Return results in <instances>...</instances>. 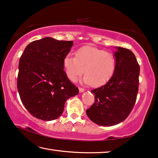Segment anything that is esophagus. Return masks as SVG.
<instances>
[{
  "mask_svg": "<svg viewBox=\"0 0 158 158\" xmlns=\"http://www.w3.org/2000/svg\"><path fill=\"white\" fill-rule=\"evenodd\" d=\"M85 91V90L83 88H79V92L80 93H83Z\"/></svg>",
  "mask_w": 158,
  "mask_h": 158,
  "instance_id": "1",
  "label": "esophagus"
}]
</instances>
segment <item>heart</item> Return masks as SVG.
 Returning <instances> with one entry per match:
<instances>
[{"instance_id": "1", "label": "heart", "mask_w": 158, "mask_h": 158, "mask_svg": "<svg viewBox=\"0 0 158 158\" xmlns=\"http://www.w3.org/2000/svg\"><path fill=\"white\" fill-rule=\"evenodd\" d=\"M63 68L70 81L75 82L83 73L81 81L94 88L103 85L115 72V59L113 54L93 46H84L68 54L63 59Z\"/></svg>"}]
</instances>
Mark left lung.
<instances>
[{"instance_id": "obj_1", "label": "left lung", "mask_w": 158, "mask_h": 158, "mask_svg": "<svg viewBox=\"0 0 158 158\" xmlns=\"http://www.w3.org/2000/svg\"><path fill=\"white\" fill-rule=\"evenodd\" d=\"M115 48V72L106 85L91 90L95 102L86 110L91 121L102 126H112L125 120L138 92L140 66L135 56L128 49Z\"/></svg>"}]
</instances>
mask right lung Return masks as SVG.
<instances>
[{"label":"right lung","instance_id":"1","mask_svg":"<svg viewBox=\"0 0 158 158\" xmlns=\"http://www.w3.org/2000/svg\"><path fill=\"white\" fill-rule=\"evenodd\" d=\"M73 45V41L46 37L25 48L18 65L17 86L23 104L33 117L56 120L62 115L66 100L78 94L63 64Z\"/></svg>","mask_w":158,"mask_h":158}]
</instances>
